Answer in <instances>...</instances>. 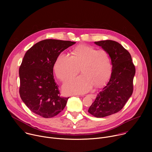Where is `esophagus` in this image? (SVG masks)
<instances>
[{
  "instance_id": "obj_1",
  "label": "esophagus",
  "mask_w": 152,
  "mask_h": 152,
  "mask_svg": "<svg viewBox=\"0 0 152 152\" xmlns=\"http://www.w3.org/2000/svg\"><path fill=\"white\" fill-rule=\"evenodd\" d=\"M89 97H90L92 99H95L96 98V95L95 94H90L88 95Z\"/></svg>"
}]
</instances>
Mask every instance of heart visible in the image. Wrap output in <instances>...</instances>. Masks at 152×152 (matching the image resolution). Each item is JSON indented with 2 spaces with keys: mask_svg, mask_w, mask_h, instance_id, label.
<instances>
[{
  "mask_svg": "<svg viewBox=\"0 0 152 152\" xmlns=\"http://www.w3.org/2000/svg\"><path fill=\"white\" fill-rule=\"evenodd\" d=\"M83 75L71 79L63 86L68 94H82L90 91L93 85L99 86L110 78L112 63L110 54L105 50L81 45L72 51V56L61 53L54 64L58 78L64 82L75 76L80 71Z\"/></svg>",
  "mask_w": 152,
  "mask_h": 152,
  "instance_id": "obj_1",
  "label": "heart"
}]
</instances>
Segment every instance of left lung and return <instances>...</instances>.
Returning <instances> with one entry per match:
<instances>
[{
  "mask_svg": "<svg viewBox=\"0 0 152 152\" xmlns=\"http://www.w3.org/2000/svg\"><path fill=\"white\" fill-rule=\"evenodd\" d=\"M94 42L110 54L113 65L110 80L98 93L88 111L92 115L101 118L119 112L131 97L135 67L131 54L118 42L104 40Z\"/></svg>",
  "mask_w": 152,
  "mask_h": 152,
  "instance_id": "obj_1",
  "label": "left lung"
}]
</instances>
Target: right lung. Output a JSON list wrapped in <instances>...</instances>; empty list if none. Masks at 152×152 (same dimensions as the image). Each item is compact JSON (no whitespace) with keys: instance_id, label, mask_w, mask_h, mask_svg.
Instances as JSON below:
<instances>
[{"instance_id":"1","label":"right lung","mask_w":152,"mask_h":152,"mask_svg":"<svg viewBox=\"0 0 152 152\" xmlns=\"http://www.w3.org/2000/svg\"><path fill=\"white\" fill-rule=\"evenodd\" d=\"M75 43L47 39L36 43L26 52L19 68V93L34 113L51 118L64 109L69 97L60 96L53 69L58 55Z\"/></svg>"}]
</instances>
